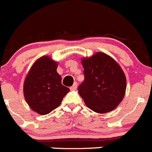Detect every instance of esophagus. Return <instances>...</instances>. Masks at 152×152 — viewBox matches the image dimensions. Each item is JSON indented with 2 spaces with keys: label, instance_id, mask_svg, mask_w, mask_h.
Masks as SVG:
<instances>
[{
  "label": "esophagus",
  "instance_id": "obj_1",
  "mask_svg": "<svg viewBox=\"0 0 152 152\" xmlns=\"http://www.w3.org/2000/svg\"><path fill=\"white\" fill-rule=\"evenodd\" d=\"M76 88H77V83L76 82H75L74 83H73V85L70 87V90H72V91H74V90L76 89Z\"/></svg>",
  "mask_w": 152,
  "mask_h": 152
}]
</instances>
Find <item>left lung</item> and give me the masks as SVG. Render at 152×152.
Here are the masks:
<instances>
[{"instance_id": "8db88e82", "label": "left lung", "mask_w": 152, "mask_h": 152, "mask_svg": "<svg viewBox=\"0 0 152 152\" xmlns=\"http://www.w3.org/2000/svg\"><path fill=\"white\" fill-rule=\"evenodd\" d=\"M82 64L85 79L78 89L86 106L98 113L115 109L124 98L126 88L125 74L120 65L102 52L83 58Z\"/></svg>"}]
</instances>
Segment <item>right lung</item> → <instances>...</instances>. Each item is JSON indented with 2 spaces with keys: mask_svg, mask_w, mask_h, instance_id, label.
Wrapping results in <instances>:
<instances>
[{
  "mask_svg": "<svg viewBox=\"0 0 152 152\" xmlns=\"http://www.w3.org/2000/svg\"><path fill=\"white\" fill-rule=\"evenodd\" d=\"M57 68V62L43 56L34 63L24 82L23 92L27 104L42 115L57 108L69 91L61 83Z\"/></svg>",
  "mask_w": 152,
  "mask_h": 152,
  "instance_id": "add662e5",
  "label": "right lung"
}]
</instances>
